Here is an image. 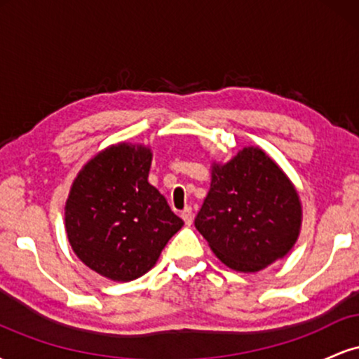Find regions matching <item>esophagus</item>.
I'll return each instance as SVG.
<instances>
[{
    "mask_svg": "<svg viewBox=\"0 0 359 359\" xmlns=\"http://www.w3.org/2000/svg\"><path fill=\"white\" fill-rule=\"evenodd\" d=\"M180 216H182V219H184V222L187 226H191L192 224V221H194V214H192V209L191 208H185L182 212H180Z\"/></svg>",
    "mask_w": 359,
    "mask_h": 359,
    "instance_id": "1",
    "label": "esophagus"
}]
</instances>
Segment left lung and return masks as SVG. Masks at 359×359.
I'll use <instances>...</instances> for the list:
<instances>
[{
    "mask_svg": "<svg viewBox=\"0 0 359 359\" xmlns=\"http://www.w3.org/2000/svg\"><path fill=\"white\" fill-rule=\"evenodd\" d=\"M194 224L226 266L255 273L294 248L302 204L277 162L262 148L245 147L229 162H212L211 187Z\"/></svg>",
    "mask_w": 359,
    "mask_h": 359,
    "instance_id": "1",
    "label": "left lung"
}]
</instances>
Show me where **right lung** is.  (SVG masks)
I'll use <instances>...</instances> for the list:
<instances>
[{
	"mask_svg": "<svg viewBox=\"0 0 359 359\" xmlns=\"http://www.w3.org/2000/svg\"><path fill=\"white\" fill-rule=\"evenodd\" d=\"M151 148L111 145L81 168L65 201V233L77 258L102 277L130 282L155 266L184 221L148 182Z\"/></svg>",
	"mask_w": 359,
	"mask_h": 359,
	"instance_id": "1",
	"label": "right lung"
}]
</instances>
